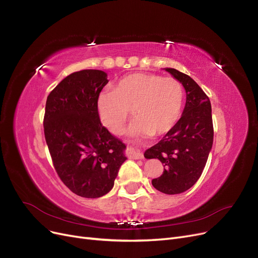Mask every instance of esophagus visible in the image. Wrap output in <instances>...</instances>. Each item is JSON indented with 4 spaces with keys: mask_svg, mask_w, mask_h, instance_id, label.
I'll return each instance as SVG.
<instances>
[{
    "mask_svg": "<svg viewBox=\"0 0 258 258\" xmlns=\"http://www.w3.org/2000/svg\"><path fill=\"white\" fill-rule=\"evenodd\" d=\"M128 151V156L133 159H142L143 158V154L139 151L134 148H127Z\"/></svg>",
    "mask_w": 258,
    "mask_h": 258,
    "instance_id": "34e87169",
    "label": "esophagus"
}]
</instances>
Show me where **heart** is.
Segmentation results:
<instances>
[{"label":"heart","instance_id":"1","mask_svg":"<svg viewBox=\"0 0 258 258\" xmlns=\"http://www.w3.org/2000/svg\"><path fill=\"white\" fill-rule=\"evenodd\" d=\"M184 91L171 77L135 73L123 77L114 91L98 96L97 108L103 125L119 134L130 118H137L127 133L134 136H161L169 133L181 116Z\"/></svg>","mask_w":258,"mask_h":258}]
</instances>
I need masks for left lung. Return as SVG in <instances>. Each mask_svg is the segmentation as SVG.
Wrapping results in <instances>:
<instances>
[{
  "mask_svg": "<svg viewBox=\"0 0 258 258\" xmlns=\"http://www.w3.org/2000/svg\"><path fill=\"white\" fill-rule=\"evenodd\" d=\"M180 82L186 93L181 118L157 144L145 151L147 159L157 158L163 173L152 180L164 194H180L192 187L203 174L213 145L212 108L209 97L191 77L175 69H165Z\"/></svg>",
  "mask_w": 258,
  "mask_h": 258,
  "instance_id": "left-lung-1",
  "label": "left lung"
}]
</instances>
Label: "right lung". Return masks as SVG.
<instances>
[{"label": "right lung", "mask_w": 258, "mask_h": 258, "mask_svg": "<svg viewBox=\"0 0 258 258\" xmlns=\"http://www.w3.org/2000/svg\"><path fill=\"white\" fill-rule=\"evenodd\" d=\"M106 73L83 70L67 76L47 97L44 135L54 170L78 196L98 198L114 186L125 144L102 125L98 96Z\"/></svg>", "instance_id": "right-lung-1"}]
</instances>
